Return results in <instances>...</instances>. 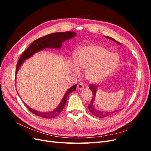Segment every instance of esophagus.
Returning a JSON list of instances; mask_svg holds the SVG:
<instances>
[{
	"instance_id": "1",
	"label": "esophagus",
	"mask_w": 151,
	"mask_h": 151,
	"mask_svg": "<svg viewBox=\"0 0 151 151\" xmlns=\"http://www.w3.org/2000/svg\"><path fill=\"white\" fill-rule=\"evenodd\" d=\"M84 86L82 83H79V84H77V90H81V89H84Z\"/></svg>"
}]
</instances>
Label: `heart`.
Returning <instances> with one entry per match:
<instances>
[{
  "label": "heart",
  "instance_id": "heart-1",
  "mask_svg": "<svg viewBox=\"0 0 151 151\" xmlns=\"http://www.w3.org/2000/svg\"><path fill=\"white\" fill-rule=\"evenodd\" d=\"M119 55L96 45H88L77 50L74 62H70V69L76 75L79 70H86V76L91 83H99L116 68Z\"/></svg>",
  "mask_w": 151,
  "mask_h": 151
}]
</instances>
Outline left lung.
<instances>
[{
	"label": "left lung",
	"mask_w": 151,
	"mask_h": 151,
	"mask_svg": "<svg viewBox=\"0 0 151 151\" xmlns=\"http://www.w3.org/2000/svg\"><path fill=\"white\" fill-rule=\"evenodd\" d=\"M104 37L108 38V39L113 40V42H115L118 45H122L119 42H118L116 40H115V39H113L111 37H109V36H104ZM98 87V86H95L94 84H92V85H91L89 86V88L91 89V91H92V93H93V98H92V99H91V103L88 106V109H89V111L91 113H92L93 115H94L95 116H96V117L104 118V117H106V116H108L109 115H112V114H113L114 113L116 112L117 111H101V110H99V109H98L95 108L94 105V101H95L96 94V91H97Z\"/></svg>",
	"instance_id": "left-lung-1"
}]
</instances>
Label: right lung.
<instances>
[{"label": "right lung", "mask_w": 151, "mask_h": 151, "mask_svg": "<svg viewBox=\"0 0 151 151\" xmlns=\"http://www.w3.org/2000/svg\"><path fill=\"white\" fill-rule=\"evenodd\" d=\"M76 35L77 34L74 33V32H59V33H54L48 35L47 36H43L42 38H40L38 40H35V42H33L29 45V47L25 50L24 52L22 53V55L20 57L16 67V76L17 74V72L19 70V68L22 65V63H23L27 59H28L33 56L35 53H37L40 51H42V50L47 48L61 49L62 44L63 42H65L66 40L74 38ZM76 87L77 84H75L74 86H72L71 88H70L67 91V92L65 93V95L63 96V98L62 99V101L60 103V104H59L58 106L52 111L40 112L31 108L29 106H28V105L26 104H25L27 108H28L29 110L31 112L34 113L36 115L45 118H54L57 116L58 114L63 110V109L64 108L65 105L67 103V98L68 97V95H69L70 93L73 92V91L76 90Z\"/></svg>", "instance_id": "right-lung-1"}]
</instances>
